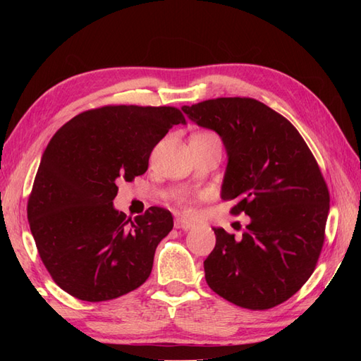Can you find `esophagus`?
Masks as SVG:
<instances>
[{
  "mask_svg": "<svg viewBox=\"0 0 361 361\" xmlns=\"http://www.w3.org/2000/svg\"><path fill=\"white\" fill-rule=\"evenodd\" d=\"M175 228L176 229H185V231H189V229H194L195 225L192 224V221L188 220V219H175Z\"/></svg>",
  "mask_w": 361,
  "mask_h": 361,
  "instance_id": "esophagus-1",
  "label": "esophagus"
}]
</instances>
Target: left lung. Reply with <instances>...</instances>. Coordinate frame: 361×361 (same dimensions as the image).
<instances>
[{
	"label": "left lung",
	"instance_id": "1",
	"mask_svg": "<svg viewBox=\"0 0 361 361\" xmlns=\"http://www.w3.org/2000/svg\"><path fill=\"white\" fill-rule=\"evenodd\" d=\"M198 127L216 132L228 164L220 197L250 217L240 240L212 228L204 260L208 286L243 309H271L293 296L319 257L329 190L302 136L270 106L250 97H219L181 106Z\"/></svg>",
	"mask_w": 361,
	"mask_h": 361
}]
</instances>
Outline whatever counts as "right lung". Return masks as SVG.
<instances>
[{
    "label": "right lung",
    "mask_w": 361,
    "mask_h": 361,
    "mask_svg": "<svg viewBox=\"0 0 361 361\" xmlns=\"http://www.w3.org/2000/svg\"><path fill=\"white\" fill-rule=\"evenodd\" d=\"M185 122L173 106L110 105L78 114L46 145L27 220L46 270L66 293L109 301L147 281L172 214L152 206L127 219L113 204L116 183L147 171L153 147Z\"/></svg>",
    "instance_id": "obj_1"
}]
</instances>
